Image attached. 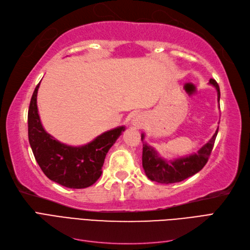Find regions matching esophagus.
<instances>
[{
  "instance_id": "1",
  "label": "esophagus",
  "mask_w": 250,
  "mask_h": 250,
  "mask_svg": "<svg viewBox=\"0 0 250 250\" xmlns=\"http://www.w3.org/2000/svg\"><path fill=\"white\" fill-rule=\"evenodd\" d=\"M132 124L135 126V127H141L142 125V122H141V119L140 118H134V120H132Z\"/></svg>"
}]
</instances>
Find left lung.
Instances as JSON below:
<instances>
[{
    "instance_id": "1",
    "label": "left lung",
    "mask_w": 250,
    "mask_h": 250,
    "mask_svg": "<svg viewBox=\"0 0 250 250\" xmlns=\"http://www.w3.org/2000/svg\"><path fill=\"white\" fill-rule=\"evenodd\" d=\"M218 94V102H220V88L215 79L209 80ZM218 133V128L211 139L201 147L197 153L191 154L186 157H180L174 161H166L157 152L146 143L143 144V168L145 170L147 177L160 184H174L179 183L193 176L194 174L199 172L208 161L211 150H213L215 140ZM145 139V134L142 133V142Z\"/></svg>"
}]
</instances>
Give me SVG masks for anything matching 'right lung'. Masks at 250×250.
Instances as JSON below:
<instances>
[{
  "mask_svg": "<svg viewBox=\"0 0 250 250\" xmlns=\"http://www.w3.org/2000/svg\"><path fill=\"white\" fill-rule=\"evenodd\" d=\"M40 83L28 110V137L35 160L44 175L59 185L70 188L90 187L101 176L105 156L125 127L108 130L79 147L58 142L43 129L41 122L36 104Z\"/></svg>",
  "mask_w": 250,
  "mask_h": 250,
  "instance_id": "1",
  "label": "right lung"
}]
</instances>
